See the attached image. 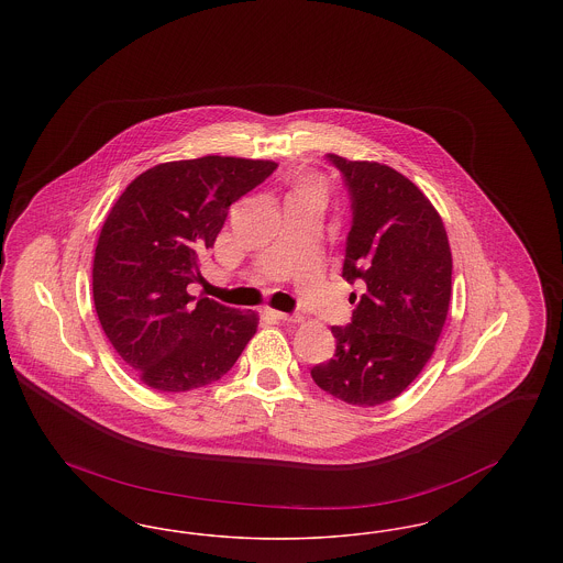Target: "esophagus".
<instances>
[{
    "instance_id": "esophagus-1",
    "label": "esophagus",
    "mask_w": 563,
    "mask_h": 563,
    "mask_svg": "<svg viewBox=\"0 0 563 563\" xmlns=\"http://www.w3.org/2000/svg\"><path fill=\"white\" fill-rule=\"evenodd\" d=\"M266 314H269L272 319L283 322H299L301 317L299 314H287V312H278V310H266Z\"/></svg>"
}]
</instances>
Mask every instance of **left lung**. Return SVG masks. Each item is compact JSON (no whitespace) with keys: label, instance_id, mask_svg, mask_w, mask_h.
Masks as SVG:
<instances>
[{"label":"left lung","instance_id":"8db88e82","mask_svg":"<svg viewBox=\"0 0 563 563\" xmlns=\"http://www.w3.org/2000/svg\"><path fill=\"white\" fill-rule=\"evenodd\" d=\"M344 175L352 228L342 276L363 280L335 354L312 367L324 393L356 407L393 401L429 363L450 310L452 251L441 214L405 175L327 154Z\"/></svg>","mask_w":563,"mask_h":563}]
</instances>
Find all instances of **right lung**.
Here are the masks:
<instances>
[{
	"instance_id": "right-lung-1",
	"label": "right lung",
	"mask_w": 563,
	"mask_h": 563,
	"mask_svg": "<svg viewBox=\"0 0 563 563\" xmlns=\"http://www.w3.org/2000/svg\"><path fill=\"white\" fill-rule=\"evenodd\" d=\"M278 164L234 156L164 162L129 184L101 228L92 297L99 322L134 375L161 393L213 384L255 335L257 312L191 297L198 255L211 249L230 205Z\"/></svg>"
}]
</instances>
